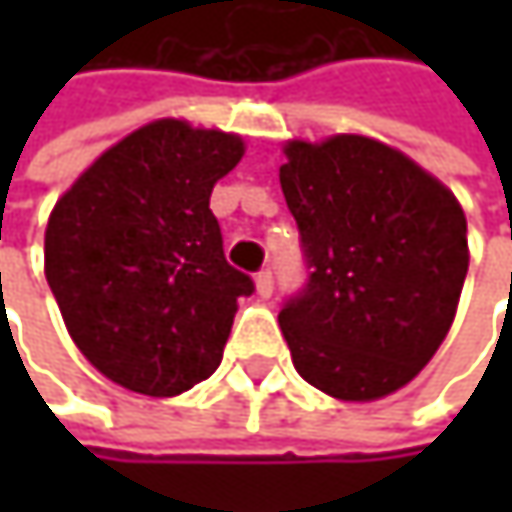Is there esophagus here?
<instances>
[{
  "label": "esophagus",
  "instance_id": "1",
  "mask_svg": "<svg viewBox=\"0 0 512 512\" xmlns=\"http://www.w3.org/2000/svg\"><path fill=\"white\" fill-rule=\"evenodd\" d=\"M272 287H275V281H272V272H269V269L257 272V278H255L257 296H260V299H269V296H272Z\"/></svg>",
  "mask_w": 512,
  "mask_h": 512
}]
</instances>
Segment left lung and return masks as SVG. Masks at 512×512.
I'll return each instance as SVG.
<instances>
[{"mask_svg": "<svg viewBox=\"0 0 512 512\" xmlns=\"http://www.w3.org/2000/svg\"><path fill=\"white\" fill-rule=\"evenodd\" d=\"M281 192L299 225L308 287L278 326L305 382L344 403L409 385L442 347L468 272L457 195L370 136L284 142Z\"/></svg>", "mask_w": 512, "mask_h": 512, "instance_id": "8db88e82", "label": "left lung"}]
</instances>
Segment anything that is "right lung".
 <instances>
[{
	"instance_id": "add662e5",
	"label": "right lung",
	"mask_w": 512,
	"mask_h": 512,
	"mask_svg": "<svg viewBox=\"0 0 512 512\" xmlns=\"http://www.w3.org/2000/svg\"><path fill=\"white\" fill-rule=\"evenodd\" d=\"M243 154L237 133L156 118L55 201L44 272L73 344L115 385L174 397L219 367L255 287L225 260L210 192Z\"/></svg>"
}]
</instances>
